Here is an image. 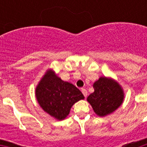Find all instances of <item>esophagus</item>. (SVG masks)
I'll return each mask as SVG.
<instances>
[{
    "mask_svg": "<svg viewBox=\"0 0 147 147\" xmlns=\"http://www.w3.org/2000/svg\"><path fill=\"white\" fill-rule=\"evenodd\" d=\"M81 91H82V94H84V96L86 98V97H87V94H88L87 90L85 89V88H82V90H81Z\"/></svg>",
    "mask_w": 147,
    "mask_h": 147,
    "instance_id": "34e87169",
    "label": "esophagus"
}]
</instances>
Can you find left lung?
<instances>
[{"label": "left lung", "instance_id": "obj_1", "mask_svg": "<svg viewBox=\"0 0 147 147\" xmlns=\"http://www.w3.org/2000/svg\"><path fill=\"white\" fill-rule=\"evenodd\" d=\"M94 92L88 97L94 111L104 117L114 111L123 102V91L115 81L101 77L94 83Z\"/></svg>", "mask_w": 147, "mask_h": 147}]
</instances>
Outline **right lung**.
Here are the masks:
<instances>
[{
    "label": "right lung",
    "instance_id": "obj_1",
    "mask_svg": "<svg viewBox=\"0 0 147 147\" xmlns=\"http://www.w3.org/2000/svg\"><path fill=\"white\" fill-rule=\"evenodd\" d=\"M36 96L42 109L58 120L65 118L72 105L85 98L75 85L62 81L51 70L39 83Z\"/></svg>",
    "mask_w": 147,
    "mask_h": 147
}]
</instances>
